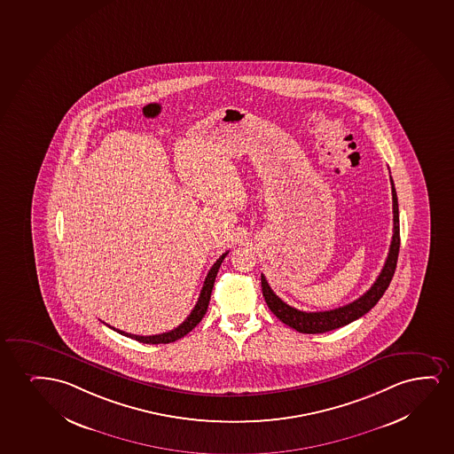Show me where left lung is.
<instances>
[{
  "mask_svg": "<svg viewBox=\"0 0 454 454\" xmlns=\"http://www.w3.org/2000/svg\"><path fill=\"white\" fill-rule=\"evenodd\" d=\"M391 194H393V222H395L393 240L389 245L387 262L372 288L368 289L365 294L360 295L359 299L348 303L345 307L330 309V311L307 312L289 307L288 303H285L278 295L274 294L271 286L266 282L265 276L262 274V291H263L266 305L277 318H280L283 324L288 325L293 330L303 333V334H318V333H328V331L337 330L340 326L351 324L354 320L365 316L366 312L380 301V297L387 291L391 278L395 276L399 247H401L399 203H397V194H395L393 178H391Z\"/></svg>",
  "mask_w": 454,
  "mask_h": 454,
  "instance_id": "8db88e82",
  "label": "left lung"
}]
</instances>
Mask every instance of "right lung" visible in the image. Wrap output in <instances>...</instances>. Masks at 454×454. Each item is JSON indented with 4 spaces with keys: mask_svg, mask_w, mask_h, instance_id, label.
<instances>
[{
    "mask_svg": "<svg viewBox=\"0 0 454 454\" xmlns=\"http://www.w3.org/2000/svg\"><path fill=\"white\" fill-rule=\"evenodd\" d=\"M226 255H228V253L222 254L218 257L217 262L212 265L211 270L207 272V278H205L203 288H201L200 295H199V301L195 303L194 309L191 311V314H189L183 324L178 325L177 328L168 331V333H161V334H155V336H137V334H129V333L115 330V328H113V330L117 331L120 334H123V336L136 339L137 341L153 343V345H157V343H171V341L178 340V339L186 336L189 331L194 330L195 326L200 324L201 318L207 314V305H209V301H211L212 286H214L218 270H220V265H222V262H223Z\"/></svg>",
    "mask_w": 454,
    "mask_h": 454,
    "instance_id": "right-lung-1",
    "label": "right lung"
}]
</instances>
